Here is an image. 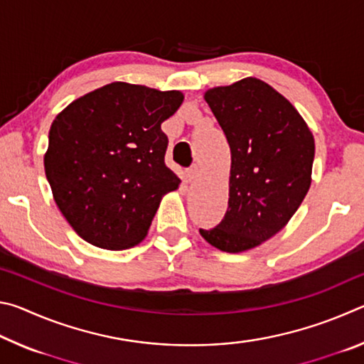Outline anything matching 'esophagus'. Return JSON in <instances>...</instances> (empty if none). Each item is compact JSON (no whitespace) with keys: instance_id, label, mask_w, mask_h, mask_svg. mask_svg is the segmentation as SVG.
I'll list each match as a JSON object with an SVG mask.
<instances>
[{"instance_id":"1","label":"esophagus","mask_w":364,"mask_h":364,"mask_svg":"<svg viewBox=\"0 0 364 364\" xmlns=\"http://www.w3.org/2000/svg\"><path fill=\"white\" fill-rule=\"evenodd\" d=\"M197 176H199V170H197V167L188 168L186 171H184V181L186 183H193Z\"/></svg>"}]
</instances>
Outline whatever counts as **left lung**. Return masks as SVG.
I'll use <instances>...</instances> for the list:
<instances>
[{
    "instance_id": "obj_1",
    "label": "left lung",
    "mask_w": 364,
    "mask_h": 364,
    "mask_svg": "<svg viewBox=\"0 0 364 364\" xmlns=\"http://www.w3.org/2000/svg\"><path fill=\"white\" fill-rule=\"evenodd\" d=\"M231 149L230 199L223 220L199 230L208 244L237 254L286 226L310 189L315 139L291 102L249 77L205 93Z\"/></svg>"
}]
</instances>
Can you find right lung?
<instances>
[{
  "instance_id": "1",
  "label": "right lung",
  "mask_w": 364,
  "mask_h": 364,
  "mask_svg": "<svg viewBox=\"0 0 364 364\" xmlns=\"http://www.w3.org/2000/svg\"><path fill=\"white\" fill-rule=\"evenodd\" d=\"M180 91L114 82L69 104L49 130L45 173L80 237L123 250L141 242L164 194L180 184L165 165L164 120Z\"/></svg>"
}]
</instances>
